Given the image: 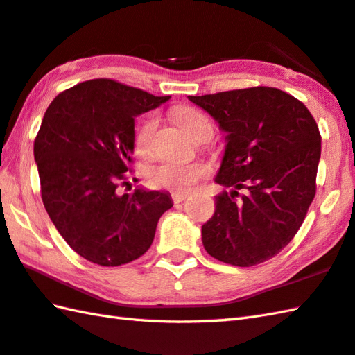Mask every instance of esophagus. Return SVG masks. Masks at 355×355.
Returning a JSON list of instances; mask_svg holds the SVG:
<instances>
[{
    "instance_id": "esophagus-1",
    "label": "esophagus",
    "mask_w": 355,
    "mask_h": 355,
    "mask_svg": "<svg viewBox=\"0 0 355 355\" xmlns=\"http://www.w3.org/2000/svg\"><path fill=\"white\" fill-rule=\"evenodd\" d=\"M186 193H180V192H173L172 193V201L173 203H182V201L186 198Z\"/></svg>"
}]
</instances>
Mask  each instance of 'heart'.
Returning <instances> with one entry per match:
<instances>
[{"label": "heart", "instance_id": "b5f03b06", "mask_svg": "<svg viewBox=\"0 0 355 355\" xmlns=\"http://www.w3.org/2000/svg\"><path fill=\"white\" fill-rule=\"evenodd\" d=\"M177 123L196 140H207L212 134V124L205 114L193 107H178L173 112ZM157 128V118L148 116L135 132V149L140 155H149L152 137ZM209 173L205 163H162L149 172L150 183L173 192H189L201 178Z\"/></svg>", "mask_w": 355, "mask_h": 355}]
</instances>
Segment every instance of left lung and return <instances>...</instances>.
Wrapping results in <instances>:
<instances>
[{"mask_svg": "<svg viewBox=\"0 0 355 355\" xmlns=\"http://www.w3.org/2000/svg\"><path fill=\"white\" fill-rule=\"evenodd\" d=\"M189 100L226 134L215 183L231 191L215 196V212L201 226L206 252L241 268L272 259L294 239L315 196L322 137L314 116L275 87Z\"/></svg>", "mask_w": 355, "mask_h": 355, "instance_id": "left-lung-1", "label": "left lung"}]
</instances>
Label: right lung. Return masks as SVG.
Masks as SVG:
<instances>
[{
    "label": "right lung",
    "mask_w": 355,
    "mask_h": 355,
    "mask_svg": "<svg viewBox=\"0 0 355 355\" xmlns=\"http://www.w3.org/2000/svg\"><path fill=\"white\" fill-rule=\"evenodd\" d=\"M171 96L114 80L80 83L47 107L33 143L41 197L73 251L96 265L120 266L150 248L171 193L137 187L116 193L132 163L135 116Z\"/></svg>",
    "instance_id": "obj_1"
}]
</instances>
